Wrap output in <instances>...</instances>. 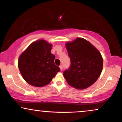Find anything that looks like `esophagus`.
<instances>
[{
    "label": "esophagus",
    "instance_id": "1",
    "mask_svg": "<svg viewBox=\"0 0 122 122\" xmlns=\"http://www.w3.org/2000/svg\"><path fill=\"white\" fill-rule=\"evenodd\" d=\"M60 70H61V71H62V69H63V66H62V65H60Z\"/></svg>",
    "mask_w": 122,
    "mask_h": 122
}]
</instances>
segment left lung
Instances as JSON below:
<instances>
[{
    "label": "left lung",
    "mask_w": 122,
    "mask_h": 122,
    "mask_svg": "<svg viewBox=\"0 0 122 122\" xmlns=\"http://www.w3.org/2000/svg\"><path fill=\"white\" fill-rule=\"evenodd\" d=\"M70 66L63 72L67 82L78 89L89 87L99 78L103 59L100 52L87 40L78 38L66 44Z\"/></svg>",
    "instance_id": "8db88e82"
}]
</instances>
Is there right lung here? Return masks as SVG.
<instances>
[{"mask_svg":"<svg viewBox=\"0 0 122 122\" xmlns=\"http://www.w3.org/2000/svg\"><path fill=\"white\" fill-rule=\"evenodd\" d=\"M52 45L44 40L32 43L20 55L18 66L23 78L30 85L43 87L47 85L60 71L51 53Z\"/></svg>","mask_w":122,"mask_h":122,"instance_id":"add662e5","label":"right lung"}]
</instances>
